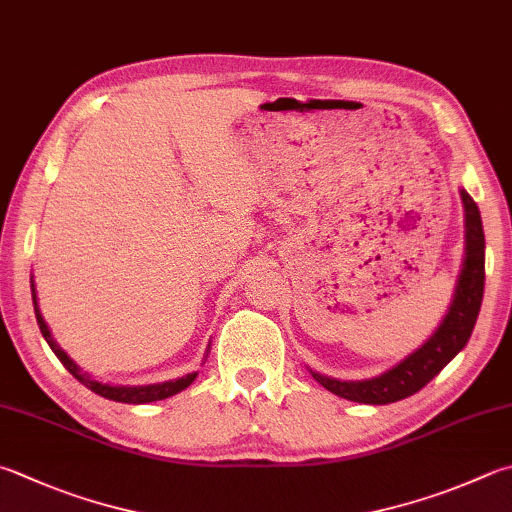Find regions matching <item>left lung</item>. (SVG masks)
I'll return each instance as SVG.
<instances>
[{"instance_id": "1", "label": "left lung", "mask_w": 512, "mask_h": 512, "mask_svg": "<svg viewBox=\"0 0 512 512\" xmlns=\"http://www.w3.org/2000/svg\"><path fill=\"white\" fill-rule=\"evenodd\" d=\"M461 205H464V227H466V254L464 265L455 285V294L446 316L435 332L428 336V341L417 347L406 359L399 361L394 368L385 370L379 376L361 381H341L325 376L321 372H312L314 379L325 390L334 392L336 397L347 401L368 403V406H385L410 397L419 392L423 385H428L435 376L464 350L472 327L477 323L481 298H484V263H486V245H484V227H481L479 207L468 196L466 189H459Z\"/></svg>"}]
</instances>
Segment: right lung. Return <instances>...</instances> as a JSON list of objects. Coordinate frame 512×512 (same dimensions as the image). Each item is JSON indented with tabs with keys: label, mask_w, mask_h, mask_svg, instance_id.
Wrapping results in <instances>:
<instances>
[{
	"label": "right lung",
	"mask_w": 512,
	"mask_h": 512,
	"mask_svg": "<svg viewBox=\"0 0 512 512\" xmlns=\"http://www.w3.org/2000/svg\"><path fill=\"white\" fill-rule=\"evenodd\" d=\"M31 292H33V307H35V318H37V325H40V332L46 339L48 347L55 352L57 359L62 361V365L66 370H69L77 381H80L82 385H86L91 392L100 394V397L104 399H111V401H118V403H151V401H162V399H169L173 397V394L182 392L185 388H189L191 383L196 381L198 372H191V374H185L180 376V379H171V381H165V383H151V385H111V383H102L95 379V376H91L89 372H84L80 365H77L69 354H66L60 343H57L53 339L51 334V327L46 325L44 316H42V310H40V303H37V289H35V283L31 278ZM211 345V343H209ZM209 345H207V354H209ZM207 359V356H205Z\"/></svg>",
	"instance_id": "add662e5"
}]
</instances>
